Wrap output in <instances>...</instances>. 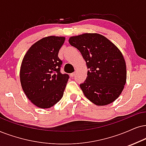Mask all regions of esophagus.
<instances>
[{
    "label": "esophagus",
    "instance_id": "esophagus-1",
    "mask_svg": "<svg viewBox=\"0 0 146 146\" xmlns=\"http://www.w3.org/2000/svg\"><path fill=\"white\" fill-rule=\"evenodd\" d=\"M70 75H71V77H74L75 75V72H73V73H71V74H70Z\"/></svg>",
    "mask_w": 146,
    "mask_h": 146
}]
</instances>
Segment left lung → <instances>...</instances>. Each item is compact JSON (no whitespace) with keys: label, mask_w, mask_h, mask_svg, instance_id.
Masks as SVG:
<instances>
[{"label":"left lung","mask_w":146,"mask_h":146,"mask_svg":"<svg viewBox=\"0 0 146 146\" xmlns=\"http://www.w3.org/2000/svg\"><path fill=\"white\" fill-rule=\"evenodd\" d=\"M69 42L79 50L89 69L86 81L80 84L86 97L98 106L113 102L127 79L126 63L121 51L98 34L71 37Z\"/></svg>","instance_id":"left-lung-1"}]
</instances>
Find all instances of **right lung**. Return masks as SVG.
I'll return each instance as SVG.
<instances>
[{
	"label": "right lung",
	"mask_w": 146,
	"mask_h": 146,
	"mask_svg": "<svg viewBox=\"0 0 146 146\" xmlns=\"http://www.w3.org/2000/svg\"><path fill=\"white\" fill-rule=\"evenodd\" d=\"M64 40L58 36L42 38L29 48L22 60V89L39 108H50L63 96L69 76L60 73L62 62L58 54Z\"/></svg>",
	"instance_id": "1"
}]
</instances>
